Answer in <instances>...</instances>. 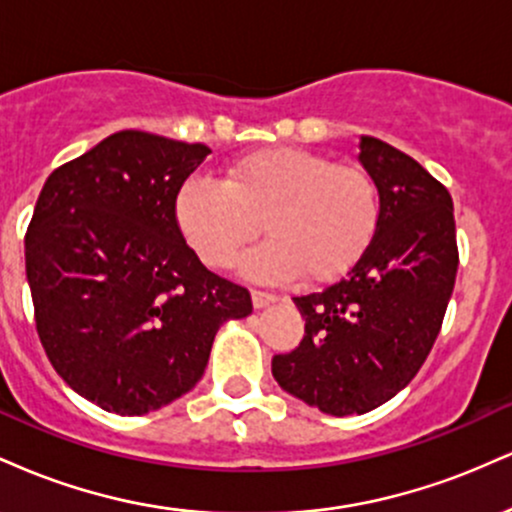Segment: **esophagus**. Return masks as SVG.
<instances>
[{"label":"esophagus","instance_id":"obj_1","mask_svg":"<svg viewBox=\"0 0 512 512\" xmlns=\"http://www.w3.org/2000/svg\"><path fill=\"white\" fill-rule=\"evenodd\" d=\"M279 301V296H276V293H269V291H252V305H255L257 310H262V308H267V305H272V303H276Z\"/></svg>","mask_w":512,"mask_h":512}]
</instances>
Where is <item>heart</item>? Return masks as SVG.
Masks as SVG:
<instances>
[{"instance_id": "heart-1", "label": "heart", "mask_w": 512, "mask_h": 512, "mask_svg": "<svg viewBox=\"0 0 512 512\" xmlns=\"http://www.w3.org/2000/svg\"><path fill=\"white\" fill-rule=\"evenodd\" d=\"M175 214L209 267L233 264L262 221L269 240L245 257L243 272L260 281L303 272L322 284L349 272L368 250L380 223V190L363 166L279 146L240 158L226 182L187 180Z\"/></svg>"}]
</instances>
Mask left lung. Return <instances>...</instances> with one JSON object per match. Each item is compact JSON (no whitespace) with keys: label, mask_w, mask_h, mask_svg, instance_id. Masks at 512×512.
<instances>
[{"label":"left lung","mask_w":512,"mask_h":512,"mask_svg":"<svg viewBox=\"0 0 512 512\" xmlns=\"http://www.w3.org/2000/svg\"><path fill=\"white\" fill-rule=\"evenodd\" d=\"M380 223L361 260L320 293L296 296L305 334L272 358L276 383L325 414H366L411 383L431 354L455 286L452 197L414 158L361 137Z\"/></svg>","instance_id":"8db88e82"}]
</instances>
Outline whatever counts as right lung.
I'll return each instance as SVG.
<instances>
[{
	"instance_id": "obj_1",
	"label": "right lung",
	"mask_w": 512,
	"mask_h": 512,
	"mask_svg": "<svg viewBox=\"0 0 512 512\" xmlns=\"http://www.w3.org/2000/svg\"><path fill=\"white\" fill-rule=\"evenodd\" d=\"M209 146L122 129L52 170L26 231L35 330L57 375L105 411L142 416L199 383L216 332L252 313L209 272L175 202Z\"/></svg>"
}]
</instances>
